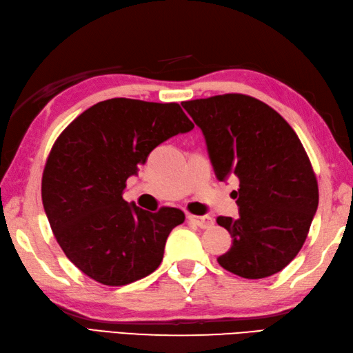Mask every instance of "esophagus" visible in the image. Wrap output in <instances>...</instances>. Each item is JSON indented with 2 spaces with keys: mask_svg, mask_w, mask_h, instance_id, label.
Masks as SVG:
<instances>
[{
  "mask_svg": "<svg viewBox=\"0 0 353 353\" xmlns=\"http://www.w3.org/2000/svg\"><path fill=\"white\" fill-rule=\"evenodd\" d=\"M187 219H189L192 224H196L199 228H208L213 225L212 216H196V214H187Z\"/></svg>",
  "mask_w": 353,
  "mask_h": 353,
  "instance_id": "1",
  "label": "esophagus"
}]
</instances>
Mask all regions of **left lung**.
<instances>
[{
	"instance_id": "obj_1",
	"label": "left lung",
	"mask_w": 353,
	"mask_h": 353,
	"mask_svg": "<svg viewBox=\"0 0 353 353\" xmlns=\"http://www.w3.org/2000/svg\"><path fill=\"white\" fill-rule=\"evenodd\" d=\"M201 128L219 181L233 190L239 218L219 216L233 245L218 257L243 279L282 271L303 247L319 207V184L297 134L267 103L245 94H222L181 103Z\"/></svg>"
}]
</instances>
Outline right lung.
<instances>
[{
    "label": "right lung",
    "instance_id": "add662e5",
    "mask_svg": "<svg viewBox=\"0 0 353 353\" xmlns=\"http://www.w3.org/2000/svg\"><path fill=\"white\" fill-rule=\"evenodd\" d=\"M193 126L178 103L117 97L92 105L57 137L42 174V204L57 243L83 274L123 286L160 267L184 213L146 212L128 204L123 190L160 143Z\"/></svg>",
    "mask_w": 353,
    "mask_h": 353
}]
</instances>
